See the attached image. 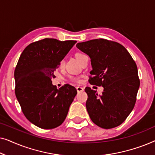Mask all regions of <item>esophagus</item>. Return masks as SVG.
Masks as SVG:
<instances>
[{
	"mask_svg": "<svg viewBox=\"0 0 155 155\" xmlns=\"http://www.w3.org/2000/svg\"><path fill=\"white\" fill-rule=\"evenodd\" d=\"M76 89H77L78 92H82V91H84V88H82V87H80V86H78L77 87H76Z\"/></svg>",
	"mask_w": 155,
	"mask_h": 155,
	"instance_id": "34e87169",
	"label": "esophagus"
}]
</instances>
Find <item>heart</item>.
<instances>
[{
  "instance_id": "heart-1",
  "label": "heart",
  "mask_w": 155,
  "mask_h": 155,
  "mask_svg": "<svg viewBox=\"0 0 155 155\" xmlns=\"http://www.w3.org/2000/svg\"><path fill=\"white\" fill-rule=\"evenodd\" d=\"M75 57H76V58H77L78 60L79 61L80 63H81L82 60H83L85 57H87V56L84 54H83V53L77 52L75 54ZM64 65H65V60L64 59H62V60H61L60 62H59V67H60L61 68H62L64 67ZM68 79L70 81L76 82V83H80V82H81V79H80V78L76 77V76L71 75V76H69Z\"/></svg>"
}]
</instances>
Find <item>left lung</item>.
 I'll use <instances>...</instances> for the list:
<instances>
[{
  "label": "left lung",
  "instance_id": "obj_1",
  "mask_svg": "<svg viewBox=\"0 0 155 155\" xmlns=\"http://www.w3.org/2000/svg\"><path fill=\"white\" fill-rule=\"evenodd\" d=\"M76 46L91 58L89 82L104 87L101 94L89 87L84 89L91 120L105 129L120 126L136 102L140 87L136 63L124 46L111 40L92 39Z\"/></svg>",
  "mask_w": 155,
  "mask_h": 155
}]
</instances>
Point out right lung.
<instances>
[{
  "label": "right lung",
  "mask_w": 155,
  "mask_h": 155,
  "mask_svg": "<svg viewBox=\"0 0 155 155\" xmlns=\"http://www.w3.org/2000/svg\"><path fill=\"white\" fill-rule=\"evenodd\" d=\"M74 40L45 38L25 48L15 69V92L22 113L43 129L61 126L66 118L77 90L69 84L59 89L52 84L54 72L66 56Z\"/></svg>",
  "instance_id": "right-lung-1"
}]
</instances>
